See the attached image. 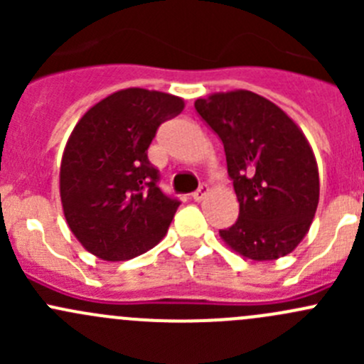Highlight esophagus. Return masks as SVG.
Returning <instances> with one entry per match:
<instances>
[{
	"label": "esophagus",
	"mask_w": 364,
	"mask_h": 364,
	"mask_svg": "<svg viewBox=\"0 0 364 364\" xmlns=\"http://www.w3.org/2000/svg\"><path fill=\"white\" fill-rule=\"evenodd\" d=\"M208 193H209V186H208V185H200L199 188H197L196 192L192 193V199H193V200H197V203H199V200H203L204 197L208 196Z\"/></svg>",
	"instance_id": "1"
}]
</instances>
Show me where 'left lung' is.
Masks as SVG:
<instances>
[{"label":"left lung","mask_w":364,"mask_h":364,"mask_svg":"<svg viewBox=\"0 0 364 364\" xmlns=\"http://www.w3.org/2000/svg\"><path fill=\"white\" fill-rule=\"evenodd\" d=\"M196 111L222 139L240 203V218L220 237L252 260L291 253L314 222L321 190L317 160L301 128L247 90L199 98Z\"/></svg>","instance_id":"1"}]
</instances>
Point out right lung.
I'll use <instances>...</instances> for the list:
<instances>
[{
  "mask_svg": "<svg viewBox=\"0 0 364 364\" xmlns=\"http://www.w3.org/2000/svg\"><path fill=\"white\" fill-rule=\"evenodd\" d=\"M185 109L174 95L127 87L87 109L70 134L60 196L70 230L102 260L134 259L160 243L179 200L159 188L148 148Z\"/></svg>",
  "mask_w": 364,
  "mask_h": 364,
  "instance_id": "right-lung-1",
  "label": "right lung"
}]
</instances>
